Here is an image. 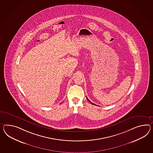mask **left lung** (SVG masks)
I'll return each instance as SVG.
<instances>
[{"mask_svg": "<svg viewBox=\"0 0 153 153\" xmlns=\"http://www.w3.org/2000/svg\"><path fill=\"white\" fill-rule=\"evenodd\" d=\"M86 99H88V101H89V102H90V103H91V104H93V105H95V104H93V102H90V100H89V99H88V98H87V97H86Z\"/></svg>", "mask_w": 153, "mask_h": 153, "instance_id": "8db88e82", "label": "left lung"}]
</instances>
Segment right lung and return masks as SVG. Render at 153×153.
<instances>
[{
  "label": "right lung",
  "instance_id": "add662e5",
  "mask_svg": "<svg viewBox=\"0 0 153 153\" xmlns=\"http://www.w3.org/2000/svg\"><path fill=\"white\" fill-rule=\"evenodd\" d=\"M60 104H61V103H60Z\"/></svg>",
  "mask_w": 153,
  "mask_h": 153
}]
</instances>
